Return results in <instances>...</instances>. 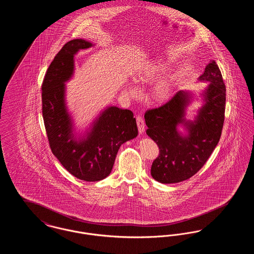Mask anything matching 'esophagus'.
<instances>
[{
	"instance_id": "34e87169",
	"label": "esophagus",
	"mask_w": 254,
	"mask_h": 254,
	"mask_svg": "<svg viewBox=\"0 0 254 254\" xmlns=\"http://www.w3.org/2000/svg\"><path fill=\"white\" fill-rule=\"evenodd\" d=\"M136 122H137V126H138V130H139V132L141 133V134L145 132V122H144L143 117L140 116V115H138V116L136 117Z\"/></svg>"
}]
</instances>
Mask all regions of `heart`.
Returning <instances> with one entry per match:
<instances>
[{"label":"heart","instance_id":"1","mask_svg":"<svg viewBox=\"0 0 254 254\" xmlns=\"http://www.w3.org/2000/svg\"><path fill=\"white\" fill-rule=\"evenodd\" d=\"M167 67L165 64L156 63L146 65L137 75V81L141 84H152L160 79L166 71ZM174 91V81L173 79H166L159 82L153 90V98L159 101L164 102L169 100L172 96ZM126 93L130 97H137L140 94L138 86L134 84H129L126 86Z\"/></svg>","mask_w":254,"mask_h":254}]
</instances>
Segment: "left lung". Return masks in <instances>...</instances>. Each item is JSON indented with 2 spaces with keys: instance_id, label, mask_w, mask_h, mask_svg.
<instances>
[{
  "instance_id": "obj_1",
  "label": "left lung",
  "mask_w": 254,
  "mask_h": 254,
  "mask_svg": "<svg viewBox=\"0 0 254 254\" xmlns=\"http://www.w3.org/2000/svg\"><path fill=\"white\" fill-rule=\"evenodd\" d=\"M199 81L206 82L203 105L193 121L186 119V109L192 100L190 91L180 90L169 102L145 113L146 134L157 144L159 156L152 163L151 176L163 184L190 179L205 164L216 147L225 120L226 86L215 61ZM183 125L184 134L178 130Z\"/></svg>"
}]
</instances>
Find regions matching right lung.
Returning <instances> with one entry per match:
<instances>
[{"label":"right lung","mask_w":254,"mask_h":254,"mask_svg":"<svg viewBox=\"0 0 254 254\" xmlns=\"http://www.w3.org/2000/svg\"><path fill=\"white\" fill-rule=\"evenodd\" d=\"M93 45L83 39L67 42L51 62L42 85L43 118L52 153L76 178L97 182L108 177L124 143L138 135L132 111L108 107L84 136H76L65 104V85L74 73V55Z\"/></svg>","instance_id":"right-lung-1"}]
</instances>
